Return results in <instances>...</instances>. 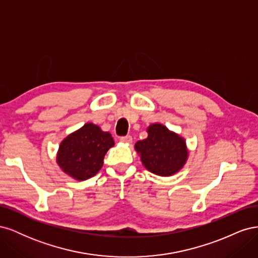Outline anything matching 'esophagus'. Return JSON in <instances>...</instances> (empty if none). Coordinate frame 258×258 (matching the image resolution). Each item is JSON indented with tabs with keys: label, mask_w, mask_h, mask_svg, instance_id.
Segmentation results:
<instances>
[{
	"label": "esophagus",
	"mask_w": 258,
	"mask_h": 258,
	"mask_svg": "<svg viewBox=\"0 0 258 258\" xmlns=\"http://www.w3.org/2000/svg\"><path fill=\"white\" fill-rule=\"evenodd\" d=\"M120 142L126 143V144H130V143H132V138H131L130 136L121 137V138H120Z\"/></svg>",
	"instance_id": "obj_1"
}]
</instances>
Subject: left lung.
<instances>
[{"label": "left lung", "mask_w": 258, "mask_h": 258, "mask_svg": "<svg viewBox=\"0 0 258 258\" xmlns=\"http://www.w3.org/2000/svg\"><path fill=\"white\" fill-rule=\"evenodd\" d=\"M146 132L147 138L135 145L145 169L159 176L181 171L189 156L186 140L159 122L150 124Z\"/></svg>", "instance_id": "left-lung-1"}]
</instances>
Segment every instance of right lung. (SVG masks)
<instances>
[{
  "label": "right lung",
  "instance_id": "right-lung-1",
  "mask_svg": "<svg viewBox=\"0 0 258 258\" xmlns=\"http://www.w3.org/2000/svg\"><path fill=\"white\" fill-rule=\"evenodd\" d=\"M114 145L110 132L87 122L62 140L57 152V163L70 177L85 181L99 172L106 152Z\"/></svg>",
  "mask_w": 258,
  "mask_h": 258
}]
</instances>
